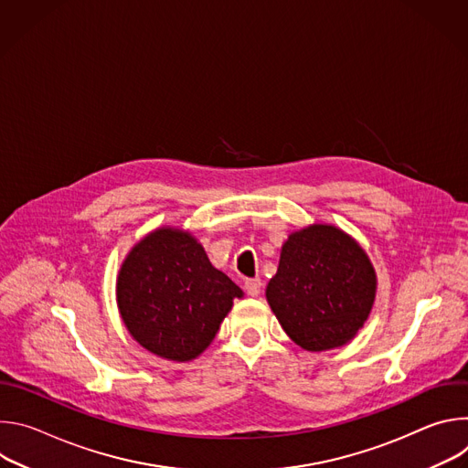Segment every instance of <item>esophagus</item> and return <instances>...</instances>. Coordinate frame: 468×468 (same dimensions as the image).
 Segmentation results:
<instances>
[{
  "instance_id": "1",
  "label": "esophagus",
  "mask_w": 468,
  "mask_h": 468,
  "mask_svg": "<svg viewBox=\"0 0 468 468\" xmlns=\"http://www.w3.org/2000/svg\"><path fill=\"white\" fill-rule=\"evenodd\" d=\"M261 280L259 278H253V280H246L244 282V291L250 294V296H257L261 292Z\"/></svg>"
}]
</instances>
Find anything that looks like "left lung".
I'll return each mask as SVG.
<instances>
[{"mask_svg": "<svg viewBox=\"0 0 468 468\" xmlns=\"http://www.w3.org/2000/svg\"><path fill=\"white\" fill-rule=\"evenodd\" d=\"M376 274L367 253L341 229L309 226L282 248L266 300L287 335L322 352L354 339L370 314Z\"/></svg>", "mask_w": 468, "mask_h": 468, "instance_id": "left-lung-1", "label": "left lung"}]
</instances>
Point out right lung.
<instances>
[{
	"label": "right lung",
	"mask_w": 468,
	"mask_h": 468,
	"mask_svg": "<svg viewBox=\"0 0 468 468\" xmlns=\"http://www.w3.org/2000/svg\"><path fill=\"white\" fill-rule=\"evenodd\" d=\"M242 291L211 264L202 244L163 228L125 257L116 283L122 320L141 346L172 361H190L215 339Z\"/></svg>",
	"instance_id": "right-lung-1"
}]
</instances>
